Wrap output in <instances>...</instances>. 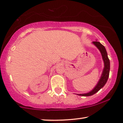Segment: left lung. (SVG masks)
Masks as SVG:
<instances>
[{
  "label": "left lung",
  "instance_id": "obj_1",
  "mask_svg": "<svg viewBox=\"0 0 123 123\" xmlns=\"http://www.w3.org/2000/svg\"><path fill=\"white\" fill-rule=\"evenodd\" d=\"M93 45L96 46L97 49L99 50L100 54L102 55V59L104 62V68L102 73V75L100 76L99 80H98V83L95 86L92 90L89 92L87 93H83V94H77L78 96H92L95 93H96L97 92H98L100 89L104 87V85L107 83L109 75V71H110V61L109 60L108 57V54L106 51L105 47L103 45H102L99 42L96 41L92 42Z\"/></svg>",
  "mask_w": 123,
  "mask_h": 123
}]
</instances>
